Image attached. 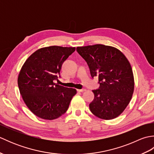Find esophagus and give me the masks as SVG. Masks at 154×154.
I'll return each instance as SVG.
<instances>
[{
    "label": "esophagus",
    "instance_id": "obj_1",
    "mask_svg": "<svg viewBox=\"0 0 154 154\" xmlns=\"http://www.w3.org/2000/svg\"><path fill=\"white\" fill-rule=\"evenodd\" d=\"M86 91V89H77L78 92H81V93L84 92V91Z\"/></svg>",
    "mask_w": 154,
    "mask_h": 154
}]
</instances>
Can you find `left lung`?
<instances>
[{
  "label": "left lung",
  "mask_w": 154,
  "mask_h": 154,
  "mask_svg": "<svg viewBox=\"0 0 154 154\" xmlns=\"http://www.w3.org/2000/svg\"><path fill=\"white\" fill-rule=\"evenodd\" d=\"M86 61L91 77H99L100 87L93 90L94 99L89 104L94 116L104 120L119 116L128 105L134 89V79L130 62L117 48L96 44L77 47Z\"/></svg>",
  "instance_id": "1"
}]
</instances>
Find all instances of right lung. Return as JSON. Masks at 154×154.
Masks as SVG:
<instances>
[{"instance_id":"add662e5","label":"right lung","mask_w":154,"mask_h":154,"mask_svg":"<svg viewBox=\"0 0 154 154\" xmlns=\"http://www.w3.org/2000/svg\"><path fill=\"white\" fill-rule=\"evenodd\" d=\"M75 51V47L42 48L22 65L18 77L20 93L26 105L40 119L51 120L61 116L77 93L76 89L55 83L62 64Z\"/></svg>"}]
</instances>
